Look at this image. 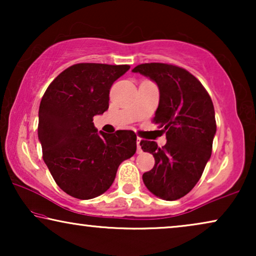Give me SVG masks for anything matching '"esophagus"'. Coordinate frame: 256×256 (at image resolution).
<instances>
[{
	"label": "esophagus",
	"mask_w": 256,
	"mask_h": 256,
	"mask_svg": "<svg viewBox=\"0 0 256 256\" xmlns=\"http://www.w3.org/2000/svg\"><path fill=\"white\" fill-rule=\"evenodd\" d=\"M140 142H141V138H138V141H136V144H138V154H141L142 152L141 144H140Z\"/></svg>",
	"instance_id": "obj_1"
}]
</instances>
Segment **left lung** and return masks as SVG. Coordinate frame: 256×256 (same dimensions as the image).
<instances>
[{"label":"left lung","mask_w":256,"mask_h":256,"mask_svg":"<svg viewBox=\"0 0 256 256\" xmlns=\"http://www.w3.org/2000/svg\"><path fill=\"white\" fill-rule=\"evenodd\" d=\"M132 72L149 76L158 86L160 104L152 122L166 135L162 148L154 141L140 143L143 152L155 157V166L143 174V182L157 197L176 200L194 188L211 157L216 132L211 96L194 76L180 66L148 62Z\"/></svg>","instance_id":"left-lung-1"}]
</instances>
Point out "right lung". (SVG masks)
<instances>
[{
  "label": "right lung",
  "mask_w": 256,
  "mask_h": 256,
  "mask_svg": "<svg viewBox=\"0 0 256 256\" xmlns=\"http://www.w3.org/2000/svg\"><path fill=\"white\" fill-rule=\"evenodd\" d=\"M129 65L80 62L64 70L45 90L38 112L43 160L66 194L92 199L113 184L118 168L136 152L132 130L98 134L94 115L110 106V90Z\"/></svg>",
  "instance_id": "1"
}]
</instances>
